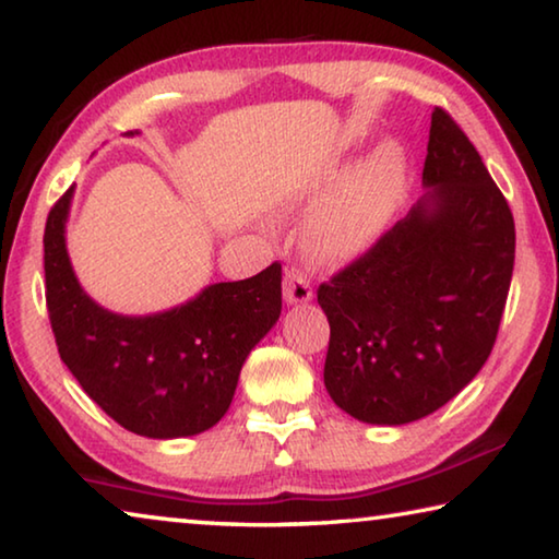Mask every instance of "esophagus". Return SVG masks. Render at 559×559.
I'll list each match as a JSON object with an SVG mask.
<instances>
[{
    "label": "esophagus",
    "instance_id": "obj_1",
    "mask_svg": "<svg viewBox=\"0 0 559 559\" xmlns=\"http://www.w3.org/2000/svg\"><path fill=\"white\" fill-rule=\"evenodd\" d=\"M283 300H286L288 306H302V302L313 300V288H310V283L302 278V273L293 269L286 271V276H283Z\"/></svg>",
    "mask_w": 559,
    "mask_h": 559
}]
</instances>
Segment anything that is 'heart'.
<instances>
[{"label": "heart", "instance_id": "obj_1", "mask_svg": "<svg viewBox=\"0 0 559 559\" xmlns=\"http://www.w3.org/2000/svg\"><path fill=\"white\" fill-rule=\"evenodd\" d=\"M340 173L320 177L328 185ZM406 189V150L384 140L362 163L325 189L300 222V246L318 266L340 269L367 257L390 231Z\"/></svg>", "mask_w": 559, "mask_h": 559}]
</instances>
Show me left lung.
Returning <instances> with one entry per match:
<instances>
[{"label": "left lung", "instance_id": "obj_1", "mask_svg": "<svg viewBox=\"0 0 559 559\" xmlns=\"http://www.w3.org/2000/svg\"><path fill=\"white\" fill-rule=\"evenodd\" d=\"M424 194L374 249L318 288L325 390L357 421L402 427L453 400L493 349L515 224L484 159L431 112Z\"/></svg>", "mask_w": 559, "mask_h": 559}]
</instances>
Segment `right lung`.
Here are the masks:
<instances>
[{
  "mask_svg": "<svg viewBox=\"0 0 559 559\" xmlns=\"http://www.w3.org/2000/svg\"><path fill=\"white\" fill-rule=\"evenodd\" d=\"M73 189L53 204L44 231L46 306L63 365L132 433L182 439L212 429L229 409L246 357L281 316V266L212 283L159 313H112L73 271L66 246Z\"/></svg>",
  "mask_w": 559,
  "mask_h": 559,
  "instance_id": "1",
  "label": "right lung"
}]
</instances>
